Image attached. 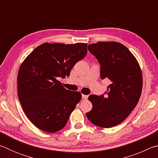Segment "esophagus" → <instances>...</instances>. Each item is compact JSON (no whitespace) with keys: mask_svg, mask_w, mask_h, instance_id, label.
<instances>
[{"mask_svg":"<svg viewBox=\"0 0 158 158\" xmlns=\"http://www.w3.org/2000/svg\"><path fill=\"white\" fill-rule=\"evenodd\" d=\"M88 97H89V96H88V95L82 94V98L84 99V100H86V99H88Z\"/></svg>","mask_w":158,"mask_h":158,"instance_id":"obj_1","label":"esophagus"}]
</instances>
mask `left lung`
I'll use <instances>...</instances> for the list:
<instances>
[{
    "label": "left lung",
    "mask_w": 158,
    "mask_h": 158,
    "mask_svg": "<svg viewBox=\"0 0 158 158\" xmlns=\"http://www.w3.org/2000/svg\"><path fill=\"white\" fill-rule=\"evenodd\" d=\"M89 51L100 65V77L108 79L107 95H90L93 108L88 119L97 126L109 128L122 123L139 100L142 90V73L137 59L119 42H100L89 44Z\"/></svg>",
    "instance_id": "1"
}]
</instances>
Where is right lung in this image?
I'll use <instances>...</instances> for the list:
<instances>
[{"mask_svg": "<svg viewBox=\"0 0 158 158\" xmlns=\"http://www.w3.org/2000/svg\"><path fill=\"white\" fill-rule=\"evenodd\" d=\"M86 53L85 43H44L21 65L19 100L28 119L40 130L56 132L65 126L81 94L67 90L58 79L69 77L72 68Z\"/></svg>", "mask_w": 158, "mask_h": 158, "instance_id": "right-lung-1", "label": "right lung"}]
</instances>
